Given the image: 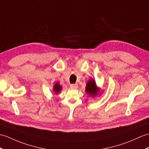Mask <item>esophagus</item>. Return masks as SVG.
<instances>
[{
	"instance_id": "34e87169",
	"label": "esophagus",
	"mask_w": 149,
	"mask_h": 149,
	"mask_svg": "<svg viewBox=\"0 0 149 149\" xmlns=\"http://www.w3.org/2000/svg\"><path fill=\"white\" fill-rule=\"evenodd\" d=\"M70 88L72 89H77V88H78V85L77 84H71L70 86Z\"/></svg>"
}]
</instances>
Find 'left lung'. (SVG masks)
Here are the masks:
<instances>
[{"instance_id": "8db88e82", "label": "left lung", "mask_w": 149, "mask_h": 149, "mask_svg": "<svg viewBox=\"0 0 149 149\" xmlns=\"http://www.w3.org/2000/svg\"><path fill=\"white\" fill-rule=\"evenodd\" d=\"M86 93L91 98H95L98 94H101L100 89L98 88L96 84V81L94 79L91 78L88 81L86 86Z\"/></svg>"}]
</instances>
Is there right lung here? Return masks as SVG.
I'll return each mask as SVG.
<instances>
[{
	"instance_id": "obj_1",
	"label": "right lung",
	"mask_w": 149,
	"mask_h": 149,
	"mask_svg": "<svg viewBox=\"0 0 149 149\" xmlns=\"http://www.w3.org/2000/svg\"><path fill=\"white\" fill-rule=\"evenodd\" d=\"M53 91L56 93V94H58L59 93L61 92L62 90V86L60 84L59 82H56L53 86Z\"/></svg>"
}]
</instances>
